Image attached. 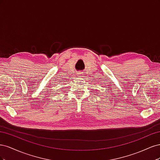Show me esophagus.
I'll use <instances>...</instances> for the list:
<instances>
[{"label": "esophagus", "mask_w": 160, "mask_h": 160, "mask_svg": "<svg viewBox=\"0 0 160 160\" xmlns=\"http://www.w3.org/2000/svg\"><path fill=\"white\" fill-rule=\"evenodd\" d=\"M77 76H78L79 77H80V78H81V77H83V74H82V72H79L78 74H77Z\"/></svg>", "instance_id": "obj_1"}]
</instances>
